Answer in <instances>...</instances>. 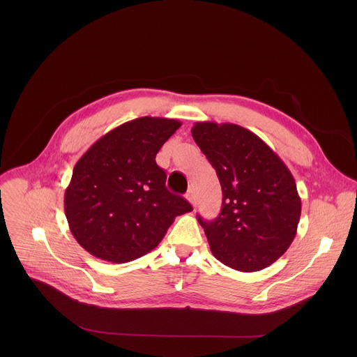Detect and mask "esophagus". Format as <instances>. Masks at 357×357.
I'll use <instances>...</instances> for the list:
<instances>
[{"instance_id": "obj_1", "label": "esophagus", "mask_w": 357, "mask_h": 357, "mask_svg": "<svg viewBox=\"0 0 357 357\" xmlns=\"http://www.w3.org/2000/svg\"><path fill=\"white\" fill-rule=\"evenodd\" d=\"M186 199H188V202L190 203L192 206H195V195H193V190L190 189V190H188V193H186V196H185Z\"/></svg>"}]
</instances>
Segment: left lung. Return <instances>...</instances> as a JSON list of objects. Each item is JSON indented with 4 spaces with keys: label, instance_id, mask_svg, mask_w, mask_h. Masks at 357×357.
Returning <instances> with one entry per match:
<instances>
[{
    "label": "left lung",
    "instance_id": "obj_1",
    "mask_svg": "<svg viewBox=\"0 0 357 357\" xmlns=\"http://www.w3.org/2000/svg\"><path fill=\"white\" fill-rule=\"evenodd\" d=\"M192 137L223 193L215 220L197 216L213 256L243 273L271 266L291 245L301 218L291 171L259 135L237 124L199 121Z\"/></svg>",
    "mask_w": 357,
    "mask_h": 357
}]
</instances>
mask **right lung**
Listing matches in <instances>:
<instances>
[{"label":"right lung","mask_w":357,"mask_h":357,"mask_svg":"<svg viewBox=\"0 0 357 357\" xmlns=\"http://www.w3.org/2000/svg\"><path fill=\"white\" fill-rule=\"evenodd\" d=\"M181 121L139 117L97 139L76 162L65 190V215L91 256L128 263L154 250L176 216L192 212L171 193L155 157Z\"/></svg>","instance_id":"add662e5"}]
</instances>
